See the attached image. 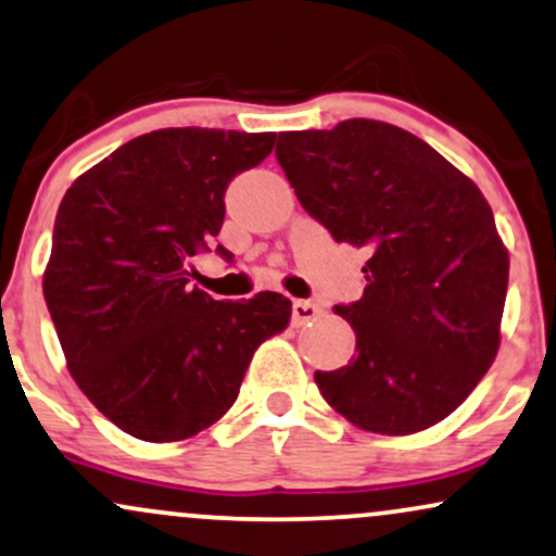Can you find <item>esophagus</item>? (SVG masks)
<instances>
[{"label":"esophagus","mask_w":556,"mask_h":556,"mask_svg":"<svg viewBox=\"0 0 556 556\" xmlns=\"http://www.w3.org/2000/svg\"><path fill=\"white\" fill-rule=\"evenodd\" d=\"M291 312H293V325H296V328H304L306 323H312V319L319 317V306L312 302H304V299H296L291 306Z\"/></svg>","instance_id":"esophagus-1"}]
</instances>
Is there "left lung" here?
I'll list each match as a JSON object with an SVG mask.
<instances>
[{"mask_svg":"<svg viewBox=\"0 0 556 556\" xmlns=\"http://www.w3.org/2000/svg\"><path fill=\"white\" fill-rule=\"evenodd\" d=\"M278 163L304 211L367 250L364 296L336 306L356 356L315 371L354 427L416 434L471 395L502 341L510 254L481 189L395 124L345 119L280 132Z\"/></svg>","mask_w":556,"mask_h":556,"instance_id":"left-lung-1","label":"left lung"}]
</instances>
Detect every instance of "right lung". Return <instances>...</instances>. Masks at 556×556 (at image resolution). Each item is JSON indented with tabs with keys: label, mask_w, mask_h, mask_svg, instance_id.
Masks as SVG:
<instances>
[{
	"label": "right lung",
	"mask_w": 556,
	"mask_h": 556,
	"mask_svg": "<svg viewBox=\"0 0 556 556\" xmlns=\"http://www.w3.org/2000/svg\"><path fill=\"white\" fill-rule=\"evenodd\" d=\"M273 146L276 132L155 129L62 198L46 306L72 380L137 440L179 442L213 427L260 343L289 328L283 293L215 302L189 286L192 257L224 226L228 181Z\"/></svg>",
	"instance_id": "1"
}]
</instances>
